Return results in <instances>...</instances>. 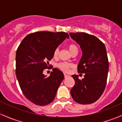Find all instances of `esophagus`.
Instances as JSON below:
<instances>
[{"instance_id":"1","label":"esophagus","mask_w":122,"mask_h":122,"mask_svg":"<svg viewBox=\"0 0 122 122\" xmlns=\"http://www.w3.org/2000/svg\"><path fill=\"white\" fill-rule=\"evenodd\" d=\"M64 76H65V78H67V77H68V75H67L66 74H64Z\"/></svg>"}]
</instances>
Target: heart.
<instances>
[{
    "label": "heart",
    "instance_id": "obj_1",
    "mask_svg": "<svg viewBox=\"0 0 122 122\" xmlns=\"http://www.w3.org/2000/svg\"><path fill=\"white\" fill-rule=\"evenodd\" d=\"M69 50L71 53H75V52H78V47L75 44L72 43L69 45ZM59 53V48L57 47L55 49L54 51V57H57ZM57 66L58 69L61 70L62 71L67 72L69 71L70 68H71L72 65L71 64L66 62H60L57 64Z\"/></svg>",
    "mask_w": 122,
    "mask_h": 122
}]
</instances>
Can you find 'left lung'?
<instances>
[{
    "label": "left lung",
    "instance_id": "left-lung-1",
    "mask_svg": "<svg viewBox=\"0 0 122 122\" xmlns=\"http://www.w3.org/2000/svg\"><path fill=\"white\" fill-rule=\"evenodd\" d=\"M69 35L82 50L77 72L80 75L85 73L81 80L78 75L72 76L75 84L71 94L73 100L79 104H92L101 97L107 85L109 62L106 48L102 41L92 35L85 32Z\"/></svg>",
    "mask_w": 122,
    "mask_h": 122
}]
</instances>
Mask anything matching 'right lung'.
I'll list each match as a JSON object with an SVG mask.
<instances>
[{
  "label": "right lung",
  "mask_w": 122,
  "mask_h": 122,
  "mask_svg": "<svg viewBox=\"0 0 122 122\" xmlns=\"http://www.w3.org/2000/svg\"><path fill=\"white\" fill-rule=\"evenodd\" d=\"M66 38L64 32L41 31L28 35L16 52L15 73L22 93L37 105H46L54 100L57 89L64 79L62 72L53 68L50 76L43 73L49 68L55 49Z\"/></svg>",
  "instance_id": "add662e5"
}]
</instances>
